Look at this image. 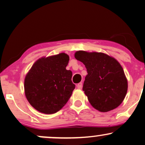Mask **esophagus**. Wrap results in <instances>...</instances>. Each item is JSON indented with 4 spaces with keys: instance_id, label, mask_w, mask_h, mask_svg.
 Returning <instances> with one entry per match:
<instances>
[{
    "instance_id": "1",
    "label": "esophagus",
    "mask_w": 145,
    "mask_h": 145,
    "mask_svg": "<svg viewBox=\"0 0 145 145\" xmlns=\"http://www.w3.org/2000/svg\"><path fill=\"white\" fill-rule=\"evenodd\" d=\"M77 88H78V89H81L82 88V82H80V83H79V84L77 85Z\"/></svg>"
}]
</instances>
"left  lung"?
<instances>
[{
  "mask_svg": "<svg viewBox=\"0 0 145 145\" xmlns=\"http://www.w3.org/2000/svg\"><path fill=\"white\" fill-rule=\"evenodd\" d=\"M75 57L88 71L83 90L95 109L108 112L119 107L124 100L128 84L120 63L101 52L78 51Z\"/></svg>",
  "mask_w": 145,
  "mask_h": 145,
  "instance_id": "8db88e82",
  "label": "left lung"
}]
</instances>
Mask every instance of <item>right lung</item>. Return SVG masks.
I'll return each instance as SVG.
<instances>
[{
	"instance_id": "right-lung-1",
	"label": "right lung",
	"mask_w": 145,
	"mask_h": 145,
	"mask_svg": "<svg viewBox=\"0 0 145 145\" xmlns=\"http://www.w3.org/2000/svg\"><path fill=\"white\" fill-rule=\"evenodd\" d=\"M69 60L65 53L42 57L32 65L24 80L26 99L37 111L53 114L59 111L75 89L72 72L67 70Z\"/></svg>"
}]
</instances>
